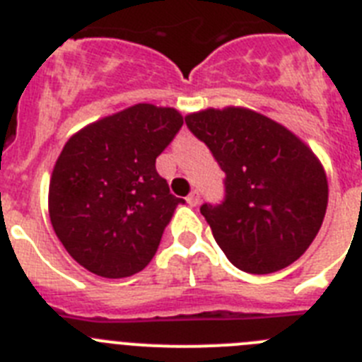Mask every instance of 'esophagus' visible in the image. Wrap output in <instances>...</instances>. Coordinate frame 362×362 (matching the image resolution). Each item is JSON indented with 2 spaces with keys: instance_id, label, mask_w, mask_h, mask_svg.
Segmentation results:
<instances>
[{
  "instance_id": "1",
  "label": "esophagus",
  "mask_w": 362,
  "mask_h": 362,
  "mask_svg": "<svg viewBox=\"0 0 362 362\" xmlns=\"http://www.w3.org/2000/svg\"><path fill=\"white\" fill-rule=\"evenodd\" d=\"M187 201H188V204H190V206H197V204L201 203V192L199 190L190 192V196L187 197Z\"/></svg>"
}]
</instances>
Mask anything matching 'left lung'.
Returning a JSON list of instances; mask_svg holds the SVG:
<instances>
[{"mask_svg": "<svg viewBox=\"0 0 362 362\" xmlns=\"http://www.w3.org/2000/svg\"><path fill=\"white\" fill-rule=\"evenodd\" d=\"M225 172V199L201 214L230 263L248 274L283 270L317 235L328 181L296 134L248 108H209L185 117Z\"/></svg>", "mask_w": 362, "mask_h": 362, "instance_id": "1", "label": "left lung"}]
</instances>
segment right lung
Returning a JSON list of instances; mask_svg holds the SVG:
<instances>
[{
  "label": "right lung",
  "mask_w": 362,
  "mask_h": 362,
  "mask_svg": "<svg viewBox=\"0 0 362 362\" xmlns=\"http://www.w3.org/2000/svg\"><path fill=\"white\" fill-rule=\"evenodd\" d=\"M183 127L175 108L134 105L63 146L49 187L54 232L83 268L108 279L141 272L177 204L156 158Z\"/></svg>",
  "instance_id": "add662e5"
}]
</instances>
